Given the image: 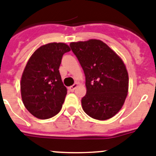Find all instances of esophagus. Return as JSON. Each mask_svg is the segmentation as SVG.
<instances>
[{"instance_id":"34e87169","label":"esophagus","mask_w":156,"mask_h":156,"mask_svg":"<svg viewBox=\"0 0 156 156\" xmlns=\"http://www.w3.org/2000/svg\"><path fill=\"white\" fill-rule=\"evenodd\" d=\"M77 86H78V84H77V83H74V84H73V85H72V86H70V87H69V90H70V91H74V90H75L76 87Z\"/></svg>"}]
</instances>
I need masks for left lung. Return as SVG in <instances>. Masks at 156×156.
<instances>
[{
	"instance_id": "left-lung-1",
	"label": "left lung",
	"mask_w": 156,
	"mask_h": 156,
	"mask_svg": "<svg viewBox=\"0 0 156 156\" xmlns=\"http://www.w3.org/2000/svg\"><path fill=\"white\" fill-rule=\"evenodd\" d=\"M69 46L85 75L87 93L81 99L83 111L100 121L111 118L121 110L127 96L126 65L101 40L71 42Z\"/></svg>"
}]
</instances>
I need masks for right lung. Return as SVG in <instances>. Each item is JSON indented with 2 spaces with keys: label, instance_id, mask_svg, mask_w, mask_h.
<instances>
[{
  "label": "right lung",
  "instance_id": "obj_1",
  "mask_svg": "<svg viewBox=\"0 0 156 156\" xmlns=\"http://www.w3.org/2000/svg\"><path fill=\"white\" fill-rule=\"evenodd\" d=\"M68 45L52 42L34 51L27 63L20 82L21 96L27 110L35 118L48 119L60 112L67 89L60 75Z\"/></svg>",
  "mask_w": 156,
  "mask_h": 156
}]
</instances>
